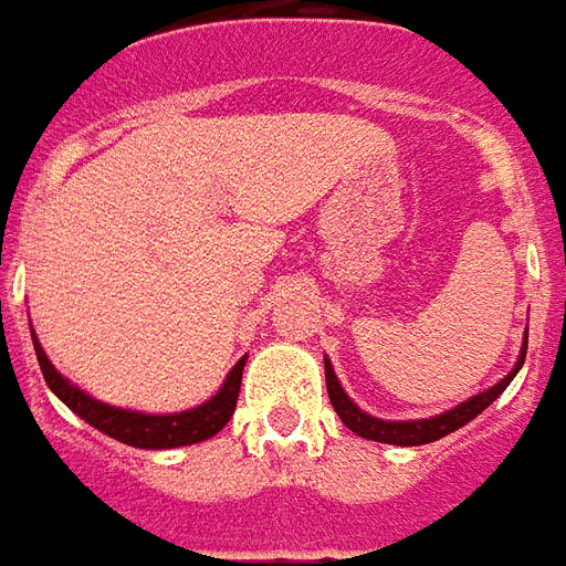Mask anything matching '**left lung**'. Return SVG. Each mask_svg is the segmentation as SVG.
<instances>
[{
  "label": "left lung",
  "mask_w": 566,
  "mask_h": 566,
  "mask_svg": "<svg viewBox=\"0 0 566 566\" xmlns=\"http://www.w3.org/2000/svg\"><path fill=\"white\" fill-rule=\"evenodd\" d=\"M525 353L527 340L522 344V356H518V365L513 368V374L503 377L497 386H492L489 391H480V395H473L470 401H464L461 407H455V410H449V413H440L434 416V419H419V422H382V419H374V416L361 413L356 403L346 398V391L340 389V382L334 377V370L328 361H325V386H328L332 407L337 410L340 422H344L349 431H356L358 437H368V440H377V443H391V447H422V443H434L440 437L452 434L461 424H468L473 416H480L482 410L510 386V379L515 377V370L522 368V361H525Z\"/></svg>",
  "instance_id": "left-lung-1"
}]
</instances>
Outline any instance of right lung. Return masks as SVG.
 Here are the masks:
<instances>
[{"instance_id":"add662e5","label":"right lung","mask_w":566,"mask_h":566,"mask_svg":"<svg viewBox=\"0 0 566 566\" xmlns=\"http://www.w3.org/2000/svg\"><path fill=\"white\" fill-rule=\"evenodd\" d=\"M35 344V356H39V368L44 374V382L51 386V391L65 403L72 407L74 413L81 416L84 422L98 428L102 434L114 437L126 447L138 449H171V447H189V443H201L217 431L226 428V422L232 419L234 407H238V391H241V374L243 361L232 368V374L226 377L222 389L210 398L208 403H201L196 410L175 416H147V413H132V410H119V407H108V403L90 398L81 389H74L69 379H63L53 365L44 356V349L39 340L32 337Z\"/></svg>"}]
</instances>
